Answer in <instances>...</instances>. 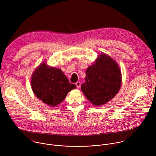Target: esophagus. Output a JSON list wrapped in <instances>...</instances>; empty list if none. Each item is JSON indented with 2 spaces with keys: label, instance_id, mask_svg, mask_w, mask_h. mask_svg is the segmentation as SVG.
<instances>
[{
  "label": "esophagus",
  "instance_id": "esophagus-1",
  "mask_svg": "<svg viewBox=\"0 0 156 156\" xmlns=\"http://www.w3.org/2000/svg\"><path fill=\"white\" fill-rule=\"evenodd\" d=\"M75 84H76V87H80V86H81V83L80 82V81H77L76 83H75Z\"/></svg>",
  "mask_w": 156,
  "mask_h": 156
}]
</instances>
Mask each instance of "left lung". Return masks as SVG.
Segmentation results:
<instances>
[{
  "mask_svg": "<svg viewBox=\"0 0 156 156\" xmlns=\"http://www.w3.org/2000/svg\"><path fill=\"white\" fill-rule=\"evenodd\" d=\"M85 80L81 86V91L92 104L98 107L117 94L122 84V73L114 58L101 53L95 62L88 66Z\"/></svg>",
  "mask_w": 156,
  "mask_h": 156,
  "instance_id": "8db88e82",
  "label": "left lung"
}]
</instances>
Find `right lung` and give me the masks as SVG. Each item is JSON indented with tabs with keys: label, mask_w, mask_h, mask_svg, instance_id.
<instances>
[{
	"label": "right lung",
	"mask_w": 156,
	"mask_h": 156,
	"mask_svg": "<svg viewBox=\"0 0 156 156\" xmlns=\"http://www.w3.org/2000/svg\"><path fill=\"white\" fill-rule=\"evenodd\" d=\"M32 90L36 98L51 107L60 104L76 86L69 83L60 69L40 63L32 74Z\"/></svg>",
	"instance_id": "add662e5"
}]
</instances>
